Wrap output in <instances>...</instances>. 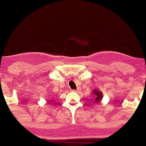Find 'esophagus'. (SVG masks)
I'll return each instance as SVG.
<instances>
[{
    "label": "esophagus",
    "mask_w": 146,
    "mask_h": 146,
    "mask_svg": "<svg viewBox=\"0 0 146 146\" xmlns=\"http://www.w3.org/2000/svg\"><path fill=\"white\" fill-rule=\"evenodd\" d=\"M73 91H74V92H79V91H80V88H77V90H73Z\"/></svg>",
    "instance_id": "34e87169"
}]
</instances>
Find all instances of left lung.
<instances>
[{
  "label": "left lung",
  "mask_w": 146,
  "mask_h": 146,
  "mask_svg": "<svg viewBox=\"0 0 146 146\" xmlns=\"http://www.w3.org/2000/svg\"><path fill=\"white\" fill-rule=\"evenodd\" d=\"M93 94L94 95H95L96 97L95 98V102H99L101 99L102 98V94L101 92L98 91L97 89H95L94 90Z\"/></svg>",
  "instance_id": "left-lung-1"
}]
</instances>
